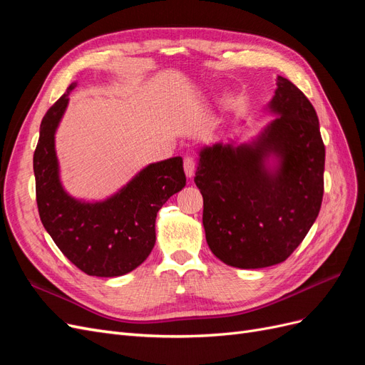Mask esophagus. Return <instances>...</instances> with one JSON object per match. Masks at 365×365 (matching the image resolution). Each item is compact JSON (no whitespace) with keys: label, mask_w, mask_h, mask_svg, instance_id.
<instances>
[{"label":"esophagus","mask_w":365,"mask_h":365,"mask_svg":"<svg viewBox=\"0 0 365 365\" xmlns=\"http://www.w3.org/2000/svg\"><path fill=\"white\" fill-rule=\"evenodd\" d=\"M184 172L187 175V178H192L195 175V160L192 155L184 157Z\"/></svg>","instance_id":"34e87169"}]
</instances>
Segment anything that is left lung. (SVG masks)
Wrapping results in <instances>:
<instances>
[{"label":"left lung","instance_id":"1","mask_svg":"<svg viewBox=\"0 0 365 365\" xmlns=\"http://www.w3.org/2000/svg\"><path fill=\"white\" fill-rule=\"evenodd\" d=\"M269 108L279 117L257 141L202 149L195 176L210 250L242 269L288 259L315 222L324 193L326 149L312 103L279 76ZM269 155L281 158L275 173L262 165Z\"/></svg>","mask_w":365,"mask_h":365}]
</instances>
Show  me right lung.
Masks as SVG:
<instances>
[{"instance_id":"obj_1","label":"right lung","mask_w":365,"mask_h":365,"mask_svg":"<svg viewBox=\"0 0 365 365\" xmlns=\"http://www.w3.org/2000/svg\"><path fill=\"white\" fill-rule=\"evenodd\" d=\"M73 88L41 121L33 153L38 212L43 228L74 267L96 277H118L145 262L155 245L158 210L185 185L182 158L148 165L103 202L88 204L68 196L59 181L54 130Z\"/></svg>"}]
</instances>
